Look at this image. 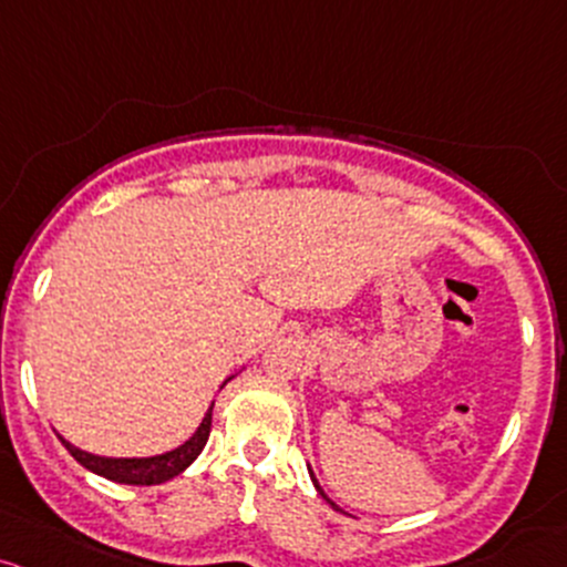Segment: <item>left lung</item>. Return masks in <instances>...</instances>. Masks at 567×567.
<instances>
[{
  "label": "left lung",
  "instance_id": "1",
  "mask_svg": "<svg viewBox=\"0 0 567 567\" xmlns=\"http://www.w3.org/2000/svg\"><path fill=\"white\" fill-rule=\"evenodd\" d=\"M309 476H312V484H315V489H317V493H320L322 497H326V501H328V503H331V506L336 508V512H341V508H339V506H336V503L331 501V497H328L326 493H322V487H320V484H317V478H315V474H312V468H309Z\"/></svg>",
  "mask_w": 567,
  "mask_h": 567
}]
</instances>
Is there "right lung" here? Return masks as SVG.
Instances as JSON below:
<instances>
[{"instance_id": "right-lung-1", "label": "right lung", "mask_w": 567, "mask_h": 567, "mask_svg": "<svg viewBox=\"0 0 567 567\" xmlns=\"http://www.w3.org/2000/svg\"><path fill=\"white\" fill-rule=\"evenodd\" d=\"M234 377H228L226 382L220 384V388H226V384L231 382ZM213 406H215V401L209 403L207 414H204V420L198 422L196 433H193L188 441H183L179 446H174V450L164 452V455H153V457H104V455H93V452L80 450V446L70 444L64 435H59V441L66 446V452H70V455L78 460L80 465H83V468L91 471V474L104 476V478H110V482H117V484H136V487H151V484H164V482H169V478L179 476L185 468H188L193 460L202 455L204 444H207V439H209V431H213Z\"/></svg>"}]
</instances>
